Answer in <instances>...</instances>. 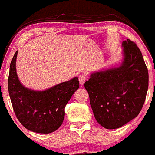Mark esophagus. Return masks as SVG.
Here are the masks:
<instances>
[{"instance_id": "obj_1", "label": "esophagus", "mask_w": 155, "mask_h": 155, "mask_svg": "<svg viewBox=\"0 0 155 155\" xmlns=\"http://www.w3.org/2000/svg\"><path fill=\"white\" fill-rule=\"evenodd\" d=\"M79 80L81 85H83L87 80V76L84 74H81L79 77Z\"/></svg>"}]
</instances>
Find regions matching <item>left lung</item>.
Segmentation results:
<instances>
[{"instance_id":"1","label":"left lung","mask_w":155,"mask_h":155,"mask_svg":"<svg viewBox=\"0 0 155 155\" xmlns=\"http://www.w3.org/2000/svg\"><path fill=\"white\" fill-rule=\"evenodd\" d=\"M122 45V64L93 73L84 83L95 118L108 130L118 129L137 116L149 86L148 69L139 48L129 39Z\"/></svg>"}]
</instances>
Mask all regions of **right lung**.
<instances>
[{
    "label": "right lung",
    "mask_w": 155,
    "mask_h": 155,
    "mask_svg": "<svg viewBox=\"0 0 155 155\" xmlns=\"http://www.w3.org/2000/svg\"><path fill=\"white\" fill-rule=\"evenodd\" d=\"M18 51L10 64L8 90L17 118L27 130L37 133L54 132L62 125L64 108L79 87V79L60 83L44 91H35L20 84L16 72Z\"/></svg>",
    "instance_id": "add662e5"
}]
</instances>
